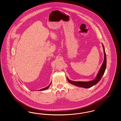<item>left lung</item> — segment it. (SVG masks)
<instances>
[{
  "label": "left lung",
  "mask_w": 121,
  "mask_h": 121,
  "mask_svg": "<svg viewBox=\"0 0 121 121\" xmlns=\"http://www.w3.org/2000/svg\"><path fill=\"white\" fill-rule=\"evenodd\" d=\"M102 46H103V47L104 48V60L103 63L99 71V73L97 75L96 78L95 79H94L93 80L91 81H89V82H74V81L70 80L67 78L68 82L74 86H77L83 87V88H88L92 87L99 82L101 80V78H102L104 73L105 72L106 68V53L105 52L104 47V46L103 44V43H102Z\"/></svg>",
  "instance_id": "1"
}]
</instances>
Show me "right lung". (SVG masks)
<instances>
[{
    "label": "right lung",
    "instance_id": "1",
    "mask_svg": "<svg viewBox=\"0 0 121 121\" xmlns=\"http://www.w3.org/2000/svg\"><path fill=\"white\" fill-rule=\"evenodd\" d=\"M51 83H50L49 85H48V86H47V87H45V88H43V89H40V90H39V91H44V90H46V89H48V88H49V86H50V85H51Z\"/></svg>",
    "mask_w": 121,
    "mask_h": 121
}]
</instances>
